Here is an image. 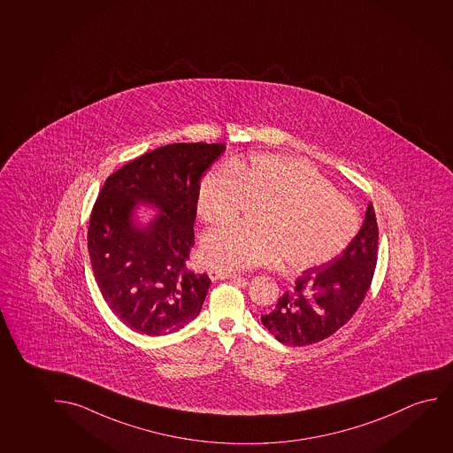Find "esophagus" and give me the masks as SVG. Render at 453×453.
I'll return each instance as SVG.
<instances>
[{
	"mask_svg": "<svg viewBox=\"0 0 453 453\" xmlns=\"http://www.w3.org/2000/svg\"><path fill=\"white\" fill-rule=\"evenodd\" d=\"M208 274H210V278L212 280H236V278H239L241 274H237L236 272H226V270H210L208 272Z\"/></svg>",
	"mask_w": 453,
	"mask_h": 453,
	"instance_id": "34e87169",
	"label": "esophagus"
}]
</instances>
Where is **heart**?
Returning <instances> with one entry per match:
<instances>
[{"mask_svg": "<svg viewBox=\"0 0 453 453\" xmlns=\"http://www.w3.org/2000/svg\"><path fill=\"white\" fill-rule=\"evenodd\" d=\"M255 203H264L256 226L222 225L202 239L206 265L247 270L284 259L292 270L319 267L342 255L360 228L356 204L300 159H233L202 180L197 211L203 222H228Z\"/></svg>", "mask_w": 453, "mask_h": 453, "instance_id": "b5f03b06", "label": "heart"}]
</instances>
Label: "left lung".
I'll list each match as a JSON object with an SVG mask.
<instances>
[{
  "instance_id": "8db88e82",
  "label": "left lung",
  "mask_w": 453,
  "mask_h": 453,
  "mask_svg": "<svg viewBox=\"0 0 453 453\" xmlns=\"http://www.w3.org/2000/svg\"><path fill=\"white\" fill-rule=\"evenodd\" d=\"M376 212L368 204L362 228L334 261L306 270L292 290L278 300L262 325L280 343H319L343 327L357 312L370 290L377 264Z\"/></svg>"
}]
</instances>
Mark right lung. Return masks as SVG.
<instances>
[{
  "mask_svg": "<svg viewBox=\"0 0 453 453\" xmlns=\"http://www.w3.org/2000/svg\"><path fill=\"white\" fill-rule=\"evenodd\" d=\"M223 152L225 144H167L105 180L89 216V261L104 300L130 329L157 337L197 319L211 280L186 261L200 181ZM136 203H152L160 214L138 227Z\"/></svg>",
  "mask_w": 453,
  "mask_h": 453,
  "instance_id": "right-lung-1",
  "label": "right lung"
}]
</instances>
